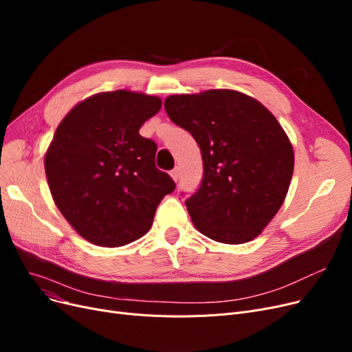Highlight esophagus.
I'll return each mask as SVG.
<instances>
[{"label":"esophagus","instance_id":"esophagus-1","mask_svg":"<svg viewBox=\"0 0 352 352\" xmlns=\"http://www.w3.org/2000/svg\"><path fill=\"white\" fill-rule=\"evenodd\" d=\"M171 177L174 181H177L179 178V166H175V168L171 171Z\"/></svg>","mask_w":352,"mask_h":352}]
</instances>
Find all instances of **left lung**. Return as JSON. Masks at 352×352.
<instances>
[{
    "label": "left lung",
    "mask_w": 352,
    "mask_h": 352,
    "mask_svg": "<svg viewBox=\"0 0 352 352\" xmlns=\"http://www.w3.org/2000/svg\"><path fill=\"white\" fill-rule=\"evenodd\" d=\"M171 121L197 141L204 175L186 206L195 228L224 244L251 241L268 226L288 192L292 145L256 100L232 89L171 96Z\"/></svg>",
    "instance_id": "8db88e82"
}]
</instances>
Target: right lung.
I'll return each instance as SVG.
<instances>
[{
	"label": "right lung",
	"mask_w": 352,
	"mask_h": 352,
	"mask_svg": "<svg viewBox=\"0 0 352 352\" xmlns=\"http://www.w3.org/2000/svg\"><path fill=\"white\" fill-rule=\"evenodd\" d=\"M158 97L125 89L74 107L45 154L48 186L61 214L87 241L121 247L153 226L174 179L155 166L157 144L140 135Z\"/></svg>",
	"instance_id": "add662e5"
}]
</instances>
